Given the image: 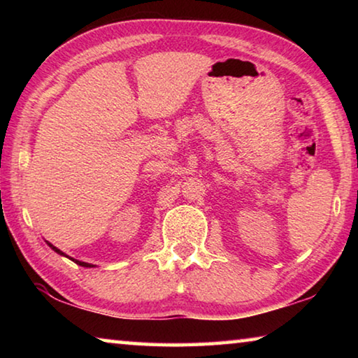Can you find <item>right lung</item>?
<instances>
[{"mask_svg":"<svg viewBox=\"0 0 358 358\" xmlns=\"http://www.w3.org/2000/svg\"><path fill=\"white\" fill-rule=\"evenodd\" d=\"M47 245H48V246H50V248H52V250H53V251H55V252H58V254H62V256H66V254H64V252H62V251H59L57 246H53L52 243H48V241H47ZM66 257H69V256H66ZM69 259H71V260H74V262H76L77 265H80V266H94V265H92V264L82 262V260H77V259H72V257H69Z\"/></svg>","mask_w":358,"mask_h":358,"instance_id":"add662e5","label":"right lung"}]
</instances>
